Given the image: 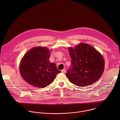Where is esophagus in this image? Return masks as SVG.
Wrapping results in <instances>:
<instances>
[{
	"instance_id": "obj_1",
	"label": "esophagus",
	"mask_w": 120,
	"mask_h": 120,
	"mask_svg": "<svg viewBox=\"0 0 120 120\" xmlns=\"http://www.w3.org/2000/svg\"><path fill=\"white\" fill-rule=\"evenodd\" d=\"M61 72L62 73H65V72H66V70L64 69H63V70H61Z\"/></svg>"
}]
</instances>
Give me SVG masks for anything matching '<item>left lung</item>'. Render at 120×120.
<instances>
[{
    "label": "left lung",
    "instance_id": "obj_1",
    "mask_svg": "<svg viewBox=\"0 0 120 120\" xmlns=\"http://www.w3.org/2000/svg\"><path fill=\"white\" fill-rule=\"evenodd\" d=\"M71 66L66 75L72 83L84 87L96 82L103 74L105 61L92 46L81 43L75 48H68Z\"/></svg>",
    "mask_w": 120,
    "mask_h": 120
}]
</instances>
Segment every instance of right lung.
Returning a JSON list of instances; mask_svg holds the SVG:
<instances>
[{"mask_svg": "<svg viewBox=\"0 0 120 120\" xmlns=\"http://www.w3.org/2000/svg\"><path fill=\"white\" fill-rule=\"evenodd\" d=\"M49 50L35 47L24 56L20 64V72L24 80L33 86L45 88L52 83L58 70L55 63L50 62Z\"/></svg>", "mask_w": 120, "mask_h": 120, "instance_id": "obj_1", "label": "right lung"}]
</instances>
